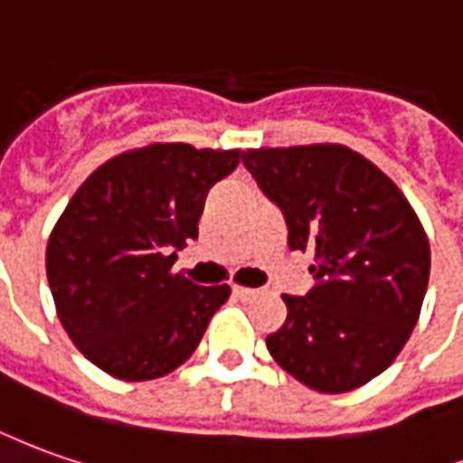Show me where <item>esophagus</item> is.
Returning <instances> with one entry per match:
<instances>
[{
  "label": "esophagus",
  "instance_id": "1",
  "mask_svg": "<svg viewBox=\"0 0 463 463\" xmlns=\"http://www.w3.org/2000/svg\"><path fill=\"white\" fill-rule=\"evenodd\" d=\"M232 294H235L238 298H253L258 291L256 288H243V286H235V288H232Z\"/></svg>",
  "mask_w": 463,
  "mask_h": 463
}]
</instances>
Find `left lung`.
<instances>
[{"mask_svg":"<svg viewBox=\"0 0 463 463\" xmlns=\"http://www.w3.org/2000/svg\"><path fill=\"white\" fill-rule=\"evenodd\" d=\"M245 169L281 210L288 248L314 256L307 297H284L273 360L307 388L347 392L388 367L426 297L430 250L401 190L337 144L248 149Z\"/></svg>","mask_w":463,"mask_h":463,"instance_id":"8db88e82","label":"left lung"}]
</instances>
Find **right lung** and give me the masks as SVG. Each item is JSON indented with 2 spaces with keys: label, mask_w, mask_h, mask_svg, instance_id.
Wrapping results in <instances>:
<instances>
[{
  "label": "right lung",
  "mask_w": 463,
  "mask_h": 463,
  "mask_svg": "<svg viewBox=\"0 0 463 463\" xmlns=\"http://www.w3.org/2000/svg\"><path fill=\"white\" fill-rule=\"evenodd\" d=\"M241 152L152 144L99 166L47 243V281L68 337L103 373L154 380L197 350L228 286L172 273L197 238L207 190Z\"/></svg>",
  "instance_id": "add662e5"
}]
</instances>
